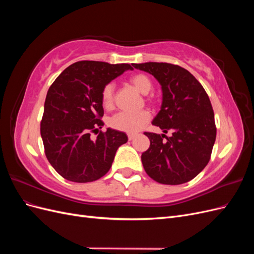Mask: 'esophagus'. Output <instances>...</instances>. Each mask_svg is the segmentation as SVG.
Returning <instances> with one entry per match:
<instances>
[{
  "mask_svg": "<svg viewBox=\"0 0 254 254\" xmlns=\"http://www.w3.org/2000/svg\"><path fill=\"white\" fill-rule=\"evenodd\" d=\"M134 136H135V134H128V139H129V141H131V140H133L134 139Z\"/></svg>",
  "mask_w": 254,
  "mask_h": 254,
  "instance_id": "esophagus-1",
  "label": "esophagus"
}]
</instances>
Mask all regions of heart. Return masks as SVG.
<instances>
[{"instance_id": "obj_1", "label": "heart", "mask_w": 254, "mask_h": 254, "mask_svg": "<svg viewBox=\"0 0 254 254\" xmlns=\"http://www.w3.org/2000/svg\"><path fill=\"white\" fill-rule=\"evenodd\" d=\"M130 83L140 92L146 95L153 88V82L147 74L137 73L129 79ZM101 102L106 110H111L114 107V86L113 83H107L101 92ZM146 102L155 105V98L147 97ZM150 120V113L147 110H142L135 113L119 112L109 120V126L119 131L127 133H135L142 129Z\"/></svg>"}]
</instances>
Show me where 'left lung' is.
Wrapping results in <instances>:
<instances>
[{"label":"left lung","instance_id":"1","mask_svg":"<svg viewBox=\"0 0 254 254\" xmlns=\"http://www.w3.org/2000/svg\"><path fill=\"white\" fill-rule=\"evenodd\" d=\"M155 76L162 86L163 102L152 125L171 136L144 132L150 141L142 153L151 179L177 186L194 179L209 163L216 139L214 111L205 90L188 70L166 63L133 64Z\"/></svg>","mask_w":254,"mask_h":254}]
</instances>
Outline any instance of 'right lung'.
I'll use <instances>...</instances> for the list:
<instances>
[{"label": "right lung", "instance_id": "right-lung-1", "mask_svg": "<svg viewBox=\"0 0 254 254\" xmlns=\"http://www.w3.org/2000/svg\"><path fill=\"white\" fill-rule=\"evenodd\" d=\"M132 68L128 64L77 61L50 87L40 132L51 165L64 179L91 182L109 172L115 152L128 141L124 132L102 131L104 109L101 92L107 83ZM91 133L98 134L92 140Z\"/></svg>", "mask_w": 254, "mask_h": 254}]
</instances>
